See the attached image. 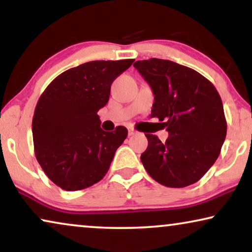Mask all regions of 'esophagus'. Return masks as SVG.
<instances>
[{
    "instance_id": "esophagus-1",
    "label": "esophagus",
    "mask_w": 252,
    "mask_h": 252,
    "mask_svg": "<svg viewBox=\"0 0 252 252\" xmlns=\"http://www.w3.org/2000/svg\"><path fill=\"white\" fill-rule=\"evenodd\" d=\"M134 135H136V132L134 129H129L128 130V136H134Z\"/></svg>"
}]
</instances>
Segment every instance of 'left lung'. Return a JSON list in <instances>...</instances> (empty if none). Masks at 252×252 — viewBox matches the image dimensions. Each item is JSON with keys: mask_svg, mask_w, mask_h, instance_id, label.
I'll return each instance as SVG.
<instances>
[{"mask_svg": "<svg viewBox=\"0 0 252 252\" xmlns=\"http://www.w3.org/2000/svg\"><path fill=\"white\" fill-rule=\"evenodd\" d=\"M140 72L154 93L151 117L165 120V143L146 134L148 148L141 155L154 180L172 188L195 184L215 164L225 141L227 124L219 93L192 68L172 61H137Z\"/></svg>", "mask_w": 252, "mask_h": 252, "instance_id": "left-lung-1", "label": "left lung"}]
</instances>
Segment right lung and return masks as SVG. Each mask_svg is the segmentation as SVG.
I'll list each match as a JSON object with an SVG mask.
<instances>
[{
  "instance_id": "1",
  "label": "right lung",
  "mask_w": 252,
  "mask_h": 252,
  "mask_svg": "<svg viewBox=\"0 0 252 252\" xmlns=\"http://www.w3.org/2000/svg\"><path fill=\"white\" fill-rule=\"evenodd\" d=\"M134 60L93 61L55 78L37 101L32 122L36 159L47 177L67 191L102 180L126 127L101 128L97 111L109 101L113 80Z\"/></svg>"
}]
</instances>
